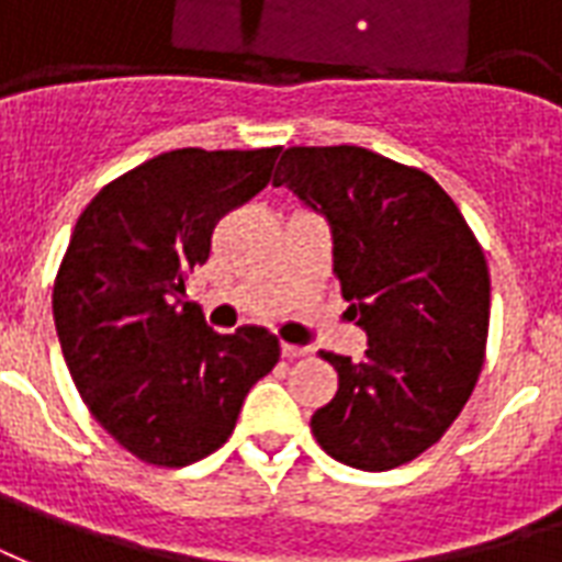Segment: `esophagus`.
I'll return each mask as SVG.
<instances>
[{
    "label": "esophagus",
    "instance_id": "1",
    "mask_svg": "<svg viewBox=\"0 0 562 562\" xmlns=\"http://www.w3.org/2000/svg\"><path fill=\"white\" fill-rule=\"evenodd\" d=\"M311 349L307 346H296V344H281V356L286 358V361H293V358H302L307 356Z\"/></svg>",
    "mask_w": 562,
    "mask_h": 562
}]
</instances>
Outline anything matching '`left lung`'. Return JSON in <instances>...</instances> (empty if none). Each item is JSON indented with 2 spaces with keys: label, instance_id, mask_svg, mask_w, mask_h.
I'll return each instance as SVG.
<instances>
[{
  "label": "left lung",
  "instance_id": "8db88e82",
  "mask_svg": "<svg viewBox=\"0 0 562 562\" xmlns=\"http://www.w3.org/2000/svg\"><path fill=\"white\" fill-rule=\"evenodd\" d=\"M272 186L326 218L352 361L323 352L337 394L311 429L328 457L391 471L445 436L474 391L488 335V266L453 198L424 171L367 147H290Z\"/></svg>",
  "mask_w": 562,
  "mask_h": 562
}]
</instances>
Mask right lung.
I'll return each instance as SVG.
<instances>
[{
    "label": "right lung",
    "instance_id": "1",
    "mask_svg": "<svg viewBox=\"0 0 562 562\" xmlns=\"http://www.w3.org/2000/svg\"><path fill=\"white\" fill-rule=\"evenodd\" d=\"M278 154L168 150L100 189L76 222L53 290L61 356L97 424L142 462L210 457L281 358L266 328L218 335L186 302L216 222L269 183Z\"/></svg>",
    "mask_w": 562,
    "mask_h": 562
}]
</instances>
